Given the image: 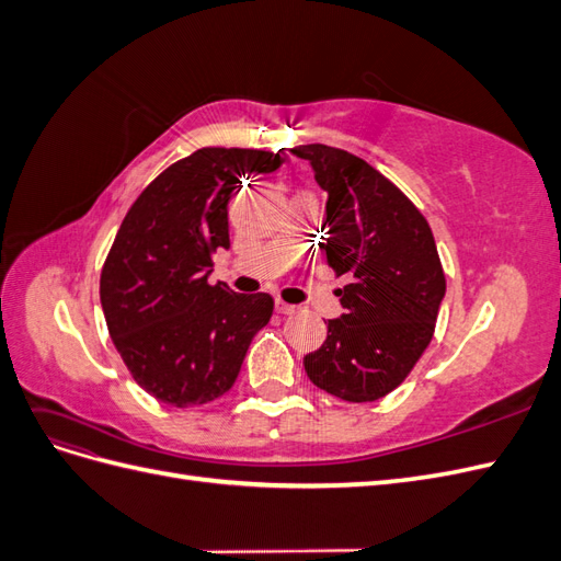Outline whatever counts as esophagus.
<instances>
[{"mask_svg": "<svg viewBox=\"0 0 561 561\" xmlns=\"http://www.w3.org/2000/svg\"><path fill=\"white\" fill-rule=\"evenodd\" d=\"M276 311L283 313V316H293L297 311V307H295V304H285V301L276 299Z\"/></svg>", "mask_w": 561, "mask_h": 561, "instance_id": "1", "label": "esophagus"}]
</instances>
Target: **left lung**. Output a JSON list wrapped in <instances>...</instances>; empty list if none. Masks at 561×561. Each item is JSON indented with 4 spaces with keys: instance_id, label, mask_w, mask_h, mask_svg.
I'll return each instance as SVG.
<instances>
[{
    "instance_id": "left-lung-1",
    "label": "left lung",
    "mask_w": 561,
    "mask_h": 561,
    "mask_svg": "<svg viewBox=\"0 0 561 561\" xmlns=\"http://www.w3.org/2000/svg\"><path fill=\"white\" fill-rule=\"evenodd\" d=\"M328 192V264L348 285L344 313L304 355L309 379L346 402H375L410 375L433 339L445 274L433 231L414 203L367 161L328 145L293 147Z\"/></svg>"
}]
</instances>
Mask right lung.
<instances>
[{
	"label": "right lung",
	"mask_w": 561,
	"mask_h": 561,
	"mask_svg": "<svg viewBox=\"0 0 561 561\" xmlns=\"http://www.w3.org/2000/svg\"><path fill=\"white\" fill-rule=\"evenodd\" d=\"M280 165L271 151L203 147L165 168L118 227L100 301L118 355L159 402L194 407L225 396L274 313L266 293L239 295L208 276L213 254L229 250L233 190Z\"/></svg>",
	"instance_id": "add662e5"
}]
</instances>
